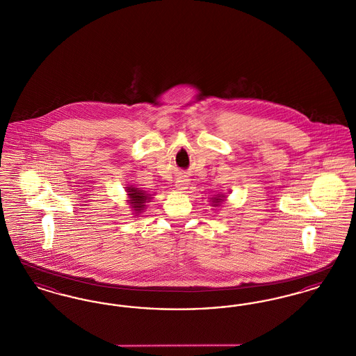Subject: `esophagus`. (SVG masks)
Returning <instances> with one entry per match:
<instances>
[{"label": "esophagus", "instance_id": "obj_1", "mask_svg": "<svg viewBox=\"0 0 356 356\" xmlns=\"http://www.w3.org/2000/svg\"><path fill=\"white\" fill-rule=\"evenodd\" d=\"M189 180H188V177H186V175H180L179 177H177V180H176V188L179 189V191H186V188H188V183Z\"/></svg>", "mask_w": 356, "mask_h": 356}]
</instances>
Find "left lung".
I'll list each match as a JSON object with an SVG mask.
<instances>
[{
    "mask_svg": "<svg viewBox=\"0 0 356 356\" xmlns=\"http://www.w3.org/2000/svg\"><path fill=\"white\" fill-rule=\"evenodd\" d=\"M225 199H227V196H225L224 193H218V195H215V196H212V197H211L209 203H211L212 207H219L220 204L225 202Z\"/></svg>",
    "mask_w": 356,
    "mask_h": 356,
    "instance_id": "left-lung-1",
    "label": "left lung"
}]
</instances>
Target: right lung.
I'll return each mask as SVG.
<instances>
[{
  "label": "right lung",
  "mask_w": 356,
  "mask_h": 356,
  "mask_svg": "<svg viewBox=\"0 0 356 356\" xmlns=\"http://www.w3.org/2000/svg\"><path fill=\"white\" fill-rule=\"evenodd\" d=\"M127 191V196L128 200H125L131 211H134L136 216H138L141 212H144V209H147V204L151 203L152 200V195H149L147 191H143L141 188H136L131 186L125 188Z\"/></svg>",
  "instance_id": "1"
}]
</instances>
